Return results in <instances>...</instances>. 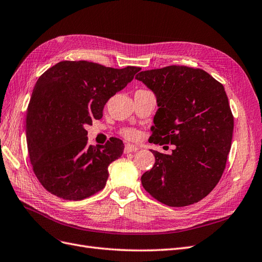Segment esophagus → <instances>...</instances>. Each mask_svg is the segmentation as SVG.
<instances>
[{
	"instance_id": "esophagus-1",
	"label": "esophagus",
	"mask_w": 262,
	"mask_h": 262,
	"mask_svg": "<svg viewBox=\"0 0 262 262\" xmlns=\"http://www.w3.org/2000/svg\"><path fill=\"white\" fill-rule=\"evenodd\" d=\"M138 147L135 145H130V144H126L125 148H124V152L128 154V152H133V151H137Z\"/></svg>"
}]
</instances>
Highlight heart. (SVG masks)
<instances>
[{"mask_svg":"<svg viewBox=\"0 0 262 262\" xmlns=\"http://www.w3.org/2000/svg\"><path fill=\"white\" fill-rule=\"evenodd\" d=\"M123 135L128 139H136L138 137V133H137V130L133 129V128H127L123 132Z\"/></svg>","mask_w":262,"mask_h":262,"instance_id":"1","label":"heart"}]
</instances>
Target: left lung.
Wrapping results in <instances>:
<instances>
[{"label": "left lung", "mask_w": 262, "mask_h": 262, "mask_svg": "<svg viewBox=\"0 0 262 262\" xmlns=\"http://www.w3.org/2000/svg\"><path fill=\"white\" fill-rule=\"evenodd\" d=\"M136 79L159 107L149 141L176 145L171 155L150 150L156 161L141 184L166 205L196 203L219 183L230 150L234 117L225 89L204 70L185 66L141 71Z\"/></svg>", "instance_id": "left-lung-1"}]
</instances>
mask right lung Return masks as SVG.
<instances>
[{"mask_svg":"<svg viewBox=\"0 0 262 262\" xmlns=\"http://www.w3.org/2000/svg\"><path fill=\"white\" fill-rule=\"evenodd\" d=\"M89 61H61L37 80L27 108L29 159L41 185L54 195L79 201L102 190L108 166L124 150L121 139L88 145L85 127L103 116L106 102L140 71Z\"/></svg>","mask_w":262,"mask_h":262,"instance_id":"1","label":"right lung"}]
</instances>
